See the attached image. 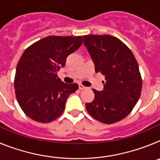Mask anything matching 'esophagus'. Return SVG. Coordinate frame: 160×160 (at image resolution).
I'll return each instance as SVG.
<instances>
[{
    "label": "esophagus",
    "instance_id": "34e87169",
    "mask_svg": "<svg viewBox=\"0 0 160 160\" xmlns=\"http://www.w3.org/2000/svg\"><path fill=\"white\" fill-rule=\"evenodd\" d=\"M78 88H79V90H86V89H87V87H84V86H82V85L79 84V85H78Z\"/></svg>",
    "mask_w": 160,
    "mask_h": 160
}]
</instances>
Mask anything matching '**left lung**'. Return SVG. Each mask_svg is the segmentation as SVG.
<instances>
[{"instance_id":"1","label":"left lung","mask_w":160,"mask_h":160,"mask_svg":"<svg viewBox=\"0 0 160 160\" xmlns=\"http://www.w3.org/2000/svg\"><path fill=\"white\" fill-rule=\"evenodd\" d=\"M84 45L95 72L105 76L103 90H93L94 98L87 103L89 114L103 123L122 120L131 113L142 90L138 65L131 49L111 35H86Z\"/></svg>"}]
</instances>
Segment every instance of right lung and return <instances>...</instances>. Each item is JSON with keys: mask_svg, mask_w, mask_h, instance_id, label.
I'll return each mask as SVG.
<instances>
[{"mask_svg": "<svg viewBox=\"0 0 160 160\" xmlns=\"http://www.w3.org/2000/svg\"><path fill=\"white\" fill-rule=\"evenodd\" d=\"M82 44V36H49L25 49L17 66L14 88L28 117L46 123L62 114L68 97L78 86L62 82L57 72Z\"/></svg>", "mask_w": 160, "mask_h": 160, "instance_id": "add662e5", "label": "right lung"}]
</instances>
